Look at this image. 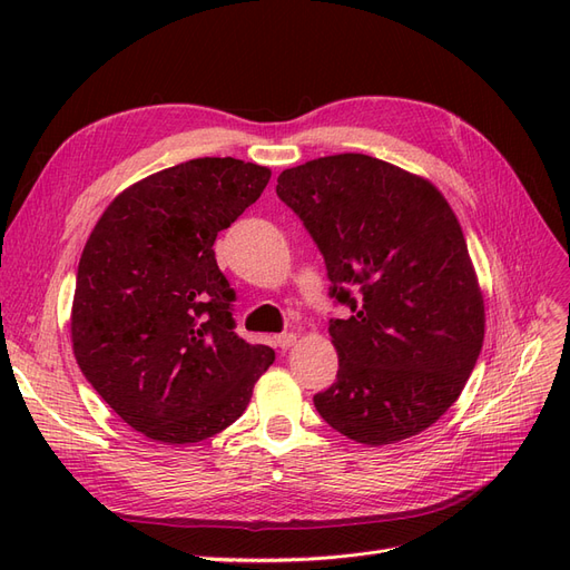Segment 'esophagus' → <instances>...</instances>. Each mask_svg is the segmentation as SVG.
<instances>
[{
	"label": "esophagus",
	"instance_id": "esophagus-1",
	"mask_svg": "<svg viewBox=\"0 0 570 570\" xmlns=\"http://www.w3.org/2000/svg\"><path fill=\"white\" fill-rule=\"evenodd\" d=\"M295 342H297V335H295V333H283V335L275 337V344H278L281 350H289Z\"/></svg>",
	"mask_w": 570,
	"mask_h": 570
}]
</instances>
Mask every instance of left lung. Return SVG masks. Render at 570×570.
Here are the masks:
<instances>
[{
    "mask_svg": "<svg viewBox=\"0 0 570 570\" xmlns=\"http://www.w3.org/2000/svg\"><path fill=\"white\" fill-rule=\"evenodd\" d=\"M275 193L323 254L335 383L321 419L361 444L433 425L461 394L485 337V306L459 220L435 185L366 154H335L278 176Z\"/></svg>",
    "mask_w": 570,
    "mask_h": 570,
    "instance_id": "8db88e82",
    "label": "left lung"
}]
</instances>
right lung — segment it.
Here are the masks:
<instances>
[{
	"instance_id": "add662e5",
	"label": "right lung",
	"mask_w": 570,
	"mask_h": 570,
	"mask_svg": "<svg viewBox=\"0 0 570 570\" xmlns=\"http://www.w3.org/2000/svg\"><path fill=\"white\" fill-rule=\"evenodd\" d=\"M271 170L204 157L124 189L82 249L71 314L82 375L137 433L212 438L243 416L273 350L235 333L216 235L262 197Z\"/></svg>"
}]
</instances>
